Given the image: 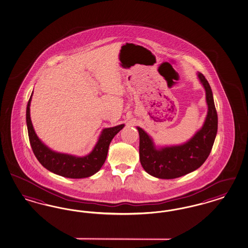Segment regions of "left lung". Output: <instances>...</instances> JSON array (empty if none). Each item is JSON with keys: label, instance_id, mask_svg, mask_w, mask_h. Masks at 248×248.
<instances>
[{"label": "left lung", "instance_id": "8db88e82", "mask_svg": "<svg viewBox=\"0 0 248 248\" xmlns=\"http://www.w3.org/2000/svg\"><path fill=\"white\" fill-rule=\"evenodd\" d=\"M205 92L207 114L202 127L189 140L181 145L157 148L152 138L141 127L140 134V159L144 170L157 178L173 179L198 170L209 156L217 132V114L212 90L205 76L198 72Z\"/></svg>", "mask_w": 248, "mask_h": 248}]
</instances>
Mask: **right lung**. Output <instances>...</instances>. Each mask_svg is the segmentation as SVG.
Masks as SVG:
<instances>
[{
  "label": "right lung",
  "instance_id": "obj_1",
  "mask_svg": "<svg viewBox=\"0 0 248 248\" xmlns=\"http://www.w3.org/2000/svg\"><path fill=\"white\" fill-rule=\"evenodd\" d=\"M32 93L29 99L26 108V123L28 128L29 140L39 162L46 170L59 176L69 178H84L97 173L106 160L108 146L115 135L124 127V124L112 127H107L101 131L99 140L92 152L84 156H77L60 153L47 147L36 135L31 121L30 106Z\"/></svg>",
  "mask_w": 248,
  "mask_h": 248
}]
</instances>
